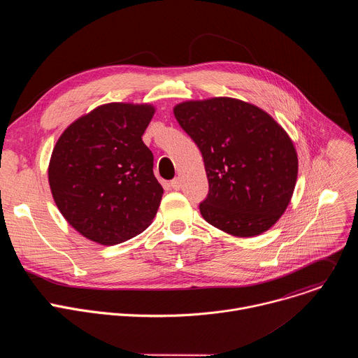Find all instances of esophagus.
Instances as JSON below:
<instances>
[{"instance_id":"esophagus-1","label":"esophagus","mask_w":358,"mask_h":358,"mask_svg":"<svg viewBox=\"0 0 358 358\" xmlns=\"http://www.w3.org/2000/svg\"><path fill=\"white\" fill-rule=\"evenodd\" d=\"M170 185L173 187V189H180V188H181V181H180V178L171 180V181H170Z\"/></svg>"}]
</instances>
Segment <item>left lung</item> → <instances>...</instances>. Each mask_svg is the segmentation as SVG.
<instances>
[{
    "label": "left lung",
    "mask_w": 358,
    "mask_h": 358,
    "mask_svg": "<svg viewBox=\"0 0 358 358\" xmlns=\"http://www.w3.org/2000/svg\"><path fill=\"white\" fill-rule=\"evenodd\" d=\"M198 145L208 178L202 218L239 238L268 231L287 208L297 155L287 133L266 112L231 97L189 100L174 108Z\"/></svg>",
    "instance_id": "obj_1"
}]
</instances>
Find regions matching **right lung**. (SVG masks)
Masks as SVG:
<instances>
[{"instance_id":"1","label":"right lung","mask_w":358,"mask_h":358,"mask_svg":"<svg viewBox=\"0 0 358 358\" xmlns=\"http://www.w3.org/2000/svg\"><path fill=\"white\" fill-rule=\"evenodd\" d=\"M155 108L109 103L75 120L57 141L48 178L57 207L85 238L116 245L156 217L163 187L143 143Z\"/></svg>"}]
</instances>
